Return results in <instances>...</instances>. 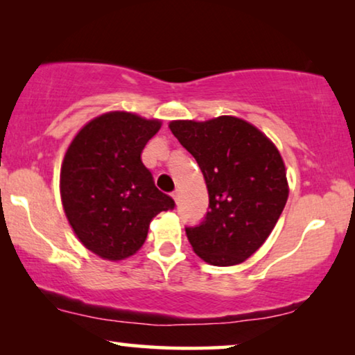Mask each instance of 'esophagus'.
Listing matches in <instances>:
<instances>
[{
	"label": "esophagus",
	"instance_id": "1",
	"mask_svg": "<svg viewBox=\"0 0 355 355\" xmlns=\"http://www.w3.org/2000/svg\"><path fill=\"white\" fill-rule=\"evenodd\" d=\"M171 196H173V198H174V202L178 203V202H179V191H178V189L171 193Z\"/></svg>",
	"mask_w": 355,
	"mask_h": 355
}]
</instances>
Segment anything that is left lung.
Segmentation results:
<instances>
[{"label":"left lung","mask_w":355,"mask_h":355,"mask_svg":"<svg viewBox=\"0 0 355 355\" xmlns=\"http://www.w3.org/2000/svg\"><path fill=\"white\" fill-rule=\"evenodd\" d=\"M169 129L196 158L208 189V210L186 226L196 254L215 266L244 261L263 244L288 200L283 158L254 125L232 116Z\"/></svg>","instance_id":"8db88e82"}]
</instances>
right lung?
I'll return each instance as SVG.
<instances>
[{"label": "right lung", "mask_w": 355, "mask_h": 355, "mask_svg": "<svg viewBox=\"0 0 355 355\" xmlns=\"http://www.w3.org/2000/svg\"><path fill=\"white\" fill-rule=\"evenodd\" d=\"M159 121L114 111L80 129L61 168V198L72 230L87 249L123 260L147 239L150 221L176 203L158 191L140 153Z\"/></svg>", "instance_id": "right-lung-1"}]
</instances>
